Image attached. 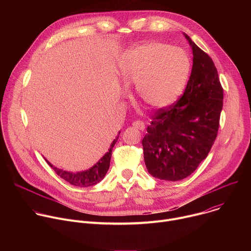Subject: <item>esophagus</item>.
<instances>
[{
  "mask_svg": "<svg viewBox=\"0 0 251 251\" xmlns=\"http://www.w3.org/2000/svg\"><path fill=\"white\" fill-rule=\"evenodd\" d=\"M133 126H134L135 128L139 129V130H142V131L145 129V123L143 122V121H139V120L134 121V122H133Z\"/></svg>",
  "mask_w": 251,
  "mask_h": 251,
  "instance_id": "obj_1",
  "label": "esophagus"
}]
</instances>
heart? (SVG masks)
Returning a JSON list of instances; mask_svg holds the SVG:
<instances>
[{
    "mask_svg": "<svg viewBox=\"0 0 251 251\" xmlns=\"http://www.w3.org/2000/svg\"><path fill=\"white\" fill-rule=\"evenodd\" d=\"M190 71L191 60L184 50L160 42L136 46L119 61L124 85H135L138 97L154 109L166 108L180 97Z\"/></svg>",
    "mask_w": 251,
    "mask_h": 251,
    "instance_id": "b5f03b06",
    "label": "heart"
}]
</instances>
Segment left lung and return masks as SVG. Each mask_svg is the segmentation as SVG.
Masks as SVG:
<instances>
[{
	"label": "left lung",
	"instance_id": "8db88e82",
	"mask_svg": "<svg viewBox=\"0 0 251 251\" xmlns=\"http://www.w3.org/2000/svg\"><path fill=\"white\" fill-rule=\"evenodd\" d=\"M193 67L184 94L158 109L142 140L148 172L176 182L194 173L206 158L220 128L224 88L210 56L185 34Z\"/></svg>",
	"mask_w": 251,
	"mask_h": 251
}]
</instances>
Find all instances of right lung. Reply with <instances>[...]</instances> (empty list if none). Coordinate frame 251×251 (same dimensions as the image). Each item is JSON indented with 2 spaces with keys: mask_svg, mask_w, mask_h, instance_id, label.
<instances>
[{
  "mask_svg": "<svg viewBox=\"0 0 251 251\" xmlns=\"http://www.w3.org/2000/svg\"><path fill=\"white\" fill-rule=\"evenodd\" d=\"M119 134H120V132H119ZM118 137H119V135H118ZM118 137L116 139H114V141L112 142V144H111L108 152H107L98 161V163H96L91 169H89L87 171L78 172V173H70V172H66V171L57 169V168L53 167L50 162H48V161L47 162L53 169V171L55 172V174L57 176H59L61 178H63L64 181H66L70 185L79 187V188H86V187L96 185L101 180H103V177L105 176L107 171H108V169H109L112 150H113L114 145L116 144Z\"/></svg>",
  "mask_w": 251,
  "mask_h": 251,
  "instance_id": "add662e5",
  "label": "right lung"
}]
</instances>
